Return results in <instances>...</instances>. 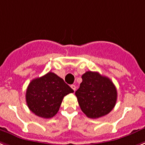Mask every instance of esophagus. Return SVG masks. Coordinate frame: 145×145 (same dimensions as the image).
Here are the masks:
<instances>
[{"label": "esophagus", "instance_id": "34e87169", "mask_svg": "<svg viewBox=\"0 0 145 145\" xmlns=\"http://www.w3.org/2000/svg\"><path fill=\"white\" fill-rule=\"evenodd\" d=\"M71 88H72L73 90H74V91H75V90H76V86H75V85H71Z\"/></svg>", "mask_w": 145, "mask_h": 145}]
</instances>
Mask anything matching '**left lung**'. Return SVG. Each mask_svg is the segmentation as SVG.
I'll list each match as a JSON object with an SVG mask.
<instances>
[{
  "label": "left lung",
  "instance_id": "1",
  "mask_svg": "<svg viewBox=\"0 0 145 145\" xmlns=\"http://www.w3.org/2000/svg\"><path fill=\"white\" fill-rule=\"evenodd\" d=\"M75 92L78 103L86 116L93 119L109 114L116 104L118 92L113 82L98 72L87 71Z\"/></svg>",
  "mask_w": 145,
  "mask_h": 145
}]
</instances>
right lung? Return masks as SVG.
<instances>
[{"mask_svg":"<svg viewBox=\"0 0 145 145\" xmlns=\"http://www.w3.org/2000/svg\"><path fill=\"white\" fill-rule=\"evenodd\" d=\"M73 92L62 78L48 72L30 82L26 90V102L36 115L51 118L58 112L63 97Z\"/></svg>","mask_w":145,"mask_h":145,"instance_id":"obj_1","label":"right lung"}]
</instances>
